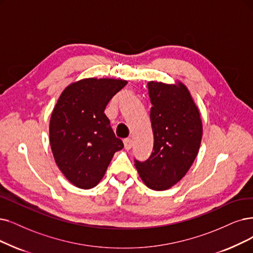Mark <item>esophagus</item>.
Instances as JSON below:
<instances>
[{
	"instance_id": "1",
	"label": "esophagus",
	"mask_w": 253,
	"mask_h": 253,
	"mask_svg": "<svg viewBox=\"0 0 253 253\" xmlns=\"http://www.w3.org/2000/svg\"><path fill=\"white\" fill-rule=\"evenodd\" d=\"M124 145H125V148H126V150L132 148V146H133V141H132V139H129V138L125 139V140H124Z\"/></svg>"
}]
</instances>
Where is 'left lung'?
I'll return each instance as SVG.
<instances>
[{"mask_svg":"<svg viewBox=\"0 0 253 253\" xmlns=\"http://www.w3.org/2000/svg\"><path fill=\"white\" fill-rule=\"evenodd\" d=\"M154 151L148 160L135 166L143 183L163 191L183 178L197 157L203 138L200 113L191 93L179 81L166 84L147 83Z\"/></svg>","mask_w":253,"mask_h":253,"instance_id":"left-lung-1","label":"left lung"}]
</instances>
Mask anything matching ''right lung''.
<instances>
[{
    "mask_svg": "<svg viewBox=\"0 0 253 253\" xmlns=\"http://www.w3.org/2000/svg\"><path fill=\"white\" fill-rule=\"evenodd\" d=\"M126 84L120 79H83L58 98L49 120L50 148L60 171L78 188L95 187L114 154L124 148L105 109Z\"/></svg>",
    "mask_w": 253,
    "mask_h": 253,
    "instance_id": "add662e5",
    "label": "right lung"
}]
</instances>
